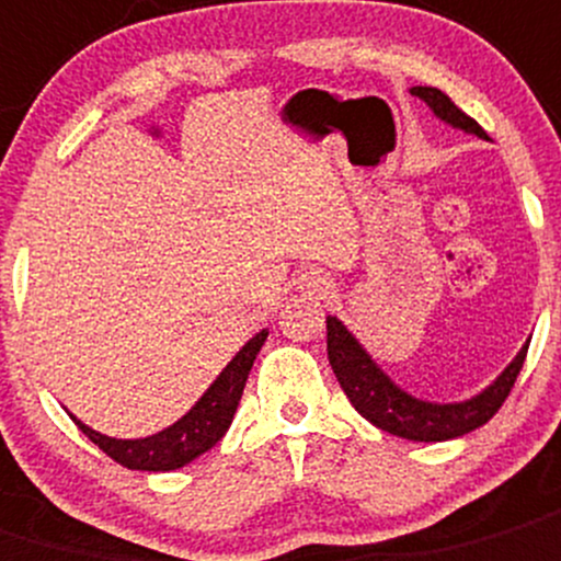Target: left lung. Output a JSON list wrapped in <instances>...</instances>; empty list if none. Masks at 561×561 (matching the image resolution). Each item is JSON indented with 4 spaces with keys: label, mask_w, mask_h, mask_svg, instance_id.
Masks as SVG:
<instances>
[{
    "label": "left lung",
    "mask_w": 561,
    "mask_h": 561,
    "mask_svg": "<svg viewBox=\"0 0 561 561\" xmlns=\"http://www.w3.org/2000/svg\"><path fill=\"white\" fill-rule=\"evenodd\" d=\"M411 95L422 98L444 123L469 130V134L485 136L480 123L469 117L463 108L455 106L453 98L444 95L436 87H413ZM325 351H329L331 369H334L342 391L367 422L391 433V436L411 438V442H447V438H458L477 431V427L485 425L488 419L496 416V411L510 397V389L515 386L520 367H524L529 345L520 347V353L499 375L496 383L488 386L482 394L466 402H453V405L416 400V397L397 389L336 318H325Z\"/></svg>",
    "instance_id": "1"
}]
</instances>
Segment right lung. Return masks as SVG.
Listing matches in <instances>:
<instances>
[{
	"mask_svg": "<svg viewBox=\"0 0 561 561\" xmlns=\"http://www.w3.org/2000/svg\"><path fill=\"white\" fill-rule=\"evenodd\" d=\"M268 331H260L257 336L247 342L241 351L236 353L230 364L221 369L219 378L210 383V389L199 397L197 405L178 419L175 425L167 431L156 433L150 438H136V442H123V438H108L95 433L92 427L81 425L73 416L76 427L95 444L98 449L108 455L114 463L125 466L134 471H172L181 466L192 463L203 453H208L214 444L221 442V436L230 427L232 416H236L238 400L247 386L249 369H252L254 358H257L260 347H263Z\"/></svg>",
	"mask_w": 561,
	"mask_h": 561,
	"instance_id": "add662e5",
	"label": "right lung"
}]
</instances>
